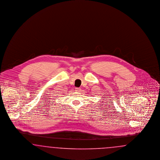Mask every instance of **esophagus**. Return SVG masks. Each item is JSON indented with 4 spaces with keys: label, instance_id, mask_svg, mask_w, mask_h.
<instances>
[{
    "label": "esophagus",
    "instance_id": "1",
    "mask_svg": "<svg viewBox=\"0 0 160 160\" xmlns=\"http://www.w3.org/2000/svg\"><path fill=\"white\" fill-rule=\"evenodd\" d=\"M75 91H77V92H81V88H75Z\"/></svg>",
    "mask_w": 160,
    "mask_h": 160
}]
</instances>
